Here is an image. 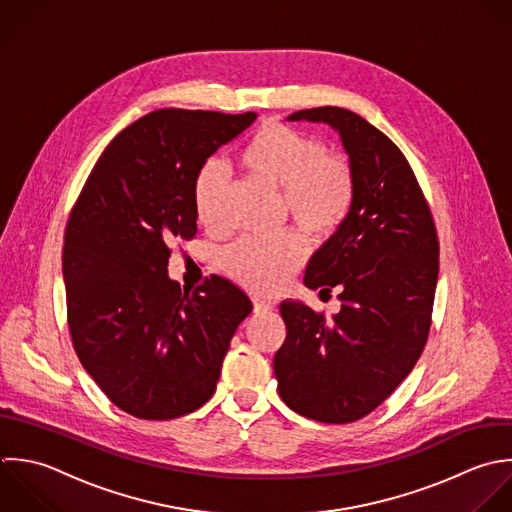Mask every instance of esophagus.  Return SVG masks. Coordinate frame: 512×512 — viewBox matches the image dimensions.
<instances>
[{"mask_svg":"<svg viewBox=\"0 0 512 512\" xmlns=\"http://www.w3.org/2000/svg\"><path fill=\"white\" fill-rule=\"evenodd\" d=\"M273 309V305L269 303V301H263V299H253V311L257 313V315H261V313H269Z\"/></svg>","mask_w":512,"mask_h":512,"instance_id":"34e87169","label":"esophagus"}]
</instances>
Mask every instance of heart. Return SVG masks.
Instances as JSON below:
<instances>
[{
    "label": "heart",
    "mask_w": 512,
    "mask_h": 512,
    "mask_svg": "<svg viewBox=\"0 0 512 512\" xmlns=\"http://www.w3.org/2000/svg\"><path fill=\"white\" fill-rule=\"evenodd\" d=\"M237 165L251 181L279 191L289 219L313 241L329 239L351 211L355 177L349 161L325 153L321 141L289 125H261L239 151ZM223 195L225 169L219 161H207L193 185L195 213L203 227H217ZM303 259V241L297 235H283L235 243L223 253L221 267L253 293H275Z\"/></svg>",
    "instance_id": "obj_1"
}]
</instances>
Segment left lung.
<instances>
[{"label":"left lung","mask_w":512,"mask_h":512,"mask_svg":"<svg viewBox=\"0 0 512 512\" xmlns=\"http://www.w3.org/2000/svg\"><path fill=\"white\" fill-rule=\"evenodd\" d=\"M287 121L325 123L341 137L355 197L303 277L319 293L339 287V313L327 319L293 299L279 307L287 337L273 359L277 391L307 419L353 423L403 383L425 349L439 239L409 161L385 133L343 107L303 109Z\"/></svg>","instance_id":"obj_1"}]
</instances>
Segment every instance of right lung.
<instances>
[{
	"label": "right lung",
	"mask_w": 512,
	"mask_h": 512,
	"mask_svg": "<svg viewBox=\"0 0 512 512\" xmlns=\"http://www.w3.org/2000/svg\"><path fill=\"white\" fill-rule=\"evenodd\" d=\"M257 113L159 109L101 153L63 241L67 321L83 369L121 411L193 413L215 393L251 299L223 277L193 293L167 273L169 243L197 233L199 169Z\"/></svg>",
	"instance_id": "obj_1"
}]
</instances>
